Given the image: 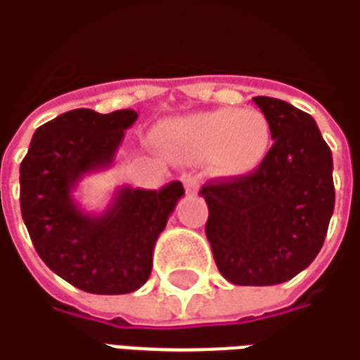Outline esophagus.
I'll return each instance as SVG.
<instances>
[{"label": "esophagus", "mask_w": 360, "mask_h": 360, "mask_svg": "<svg viewBox=\"0 0 360 360\" xmlns=\"http://www.w3.org/2000/svg\"><path fill=\"white\" fill-rule=\"evenodd\" d=\"M181 181H183L185 191H187L189 195H195V193L199 191V181H197V177H195L193 173H183V175H181Z\"/></svg>", "instance_id": "1"}]
</instances>
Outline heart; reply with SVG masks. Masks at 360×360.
I'll return each instance as SVG.
<instances>
[{"instance_id": "1", "label": "heart", "mask_w": 360, "mask_h": 360, "mask_svg": "<svg viewBox=\"0 0 360 360\" xmlns=\"http://www.w3.org/2000/svg\"><path fill=\"white\" fill-rule=\"evenodd\" d=\"M158 138L173 158L189 163L209 160L224 179L248 177L262 167L272 148V124L258 108H217L169 120Z\"/></svg>"}]
</instances>
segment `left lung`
I'll use <instances>...</instances> for the list:
<instances>
[{"label": "left lung", "instance_id": "left-lung-1", "mask_svg": "<svg viewBox=\"0 0 360 360\" xmlns=\"http://www.w3.org/2000/svg\"><path fill=\"white\" fill-rule=\"evenodd\" d=\"M274 146L248 177L207 183L205 226L219 272L236 285L288 282L314 262L335 209L333 158L315 120L270 96L252 98Z\"/></svg>", "mask_w": 360, "mask_h": 360}]
</instances>
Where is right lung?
<instances>
[{
	"label": "right lung",
	"instance_id": "add662e5",
	"mask_svg": "<svg viewBox=\"0 0 360 360\" xmlns=\"http://www.w3.org/2000/svg\"><path fill=\"white\" fill-rule=\"evenodd\" d=\"M136 120L134 110H70L37 128L21 161L19 202L37 254L82 292L120 295L148 282L155 242L185 195L181 181L160 191L124 185L100 214L78 205V183L108 169Z\"/></svg>",
	"mask_w": 360,
	"mask_h": 360
}]
</instances>
